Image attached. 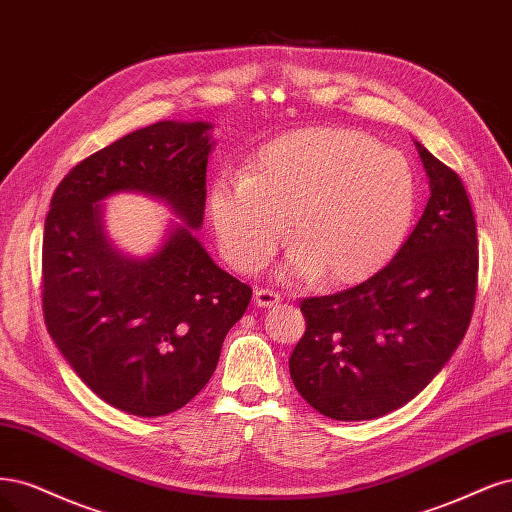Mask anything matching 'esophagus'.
<instances>
[{"mask_svg":"<svg viewBox=\"0 0 512 512\" xmlns=\"http://www.w3.org/2000/svg\"><path fill=\"white\" fill-rule=\"evenodd\" d=\"M280 302V293L272 289H255V304L259 308H272Z\"/></svg>","mask_w":512,"mask_h":512,"instance_id":"1","label":"esophagus"}]
</instances>
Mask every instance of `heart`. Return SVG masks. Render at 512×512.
<instances>
[{
  "label": "heart",
  "instance_id": "b5f03b06",
  "mask_svg": "<svg viewBox=\"0 0 512 512\" xmlns=\"http://www.w3.org/2000/svg\"><path fill=\"white\" fill-rule=\"evenodd\" d=\"M417 202L408 159L353 129L308 127L257 153L244 178L210 191V217L227 261L255 272L287 234L285 272L357 283L398 251Z\"/></svg>",
  "mask_w": 512,
  "mask_h": 512
}]
</instances>
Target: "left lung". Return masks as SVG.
Masks as SVG:
<instances>
[{"mask_svg": "<svg viewBox=\"0 0 512 512\" xmlns=\"http://www.w3.org/2000/svg\"><path fill=\"white\" fill-rule=\"evenodd\" d=\"M417 148L432 193L400 251L361 285L300 302L306 332L289 372L329 419L368 421L410 402L472 319L478 240L468 193L449 166Z\"/></svg>", "mask_w": 512, "mask_h": 512, "instance_id": "obj_1", "label": "left lung"}]
</instances>
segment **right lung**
Here are the masks:
<instances>
[{
	"mask_svg": "<svg viewBox=\"0 0 512 512\" xmlns=\"http://www.w3.org/2000/svg\"><path fill=\"white\" fill-rule=\"evenodd\" d=\"M210 127L159 121L131 131L74 166L46 214L48 334L82 383L136 417L170 415L204 389L253 295L193 236L204 221ZM119 190L166 199L186 225L151 258L123 256L96 204Z\"/></svg>",
	"mask_w": 512,
	"mask_h": 512,
	"instance_id": "obj_1",
	"label": "right lung"
}]
</instances>
